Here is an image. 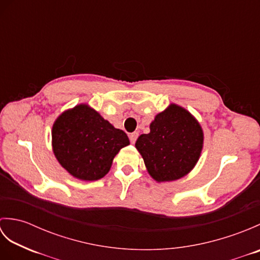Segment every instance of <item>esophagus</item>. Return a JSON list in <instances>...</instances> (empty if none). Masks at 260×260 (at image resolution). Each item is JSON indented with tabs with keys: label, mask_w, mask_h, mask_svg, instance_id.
Segmentation results:
<instances>
[{
	"label": "esophagus",
	"mask_w": 260,
	"mask_h": 260,
	"mask_svg": "<svg viewBox=\"0 0 260 260\" xmlns=\"http://www.w3.org/2000/svg\"><path fill=\"white\" fill-rule=\"evenodd\" d=\"M137 137H139V133H137V132H134V133L129 134V141H131L132 144H134V143L136 142Z\"/></svg>",
	"instance_id": "obj_1"
}]
</instances>
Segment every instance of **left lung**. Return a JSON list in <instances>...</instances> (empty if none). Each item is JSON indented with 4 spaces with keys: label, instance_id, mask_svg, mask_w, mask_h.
I'll return each instance as SVG.
<instances>
[{
    "label": "left lung",
    "instance_id": "8db88e82",
    "mask_svg": "<svg viewBox=\"0 0 260 260\" xmlns=\"http://www.w3.org/2000/svg\"><path fill=\"white\" fill-rule=\"evenodd\" d=\"M148 134H142L135 146L148 173L158 182L174 181L187 174L202 150L200 124L184 108L172 104L156 115Z\"/></svg>",
    "mask_w": 260,
    "mask_h": 260
}]
</instances>
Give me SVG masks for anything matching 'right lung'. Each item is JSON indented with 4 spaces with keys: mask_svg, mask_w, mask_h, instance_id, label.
<instances>
[{
    "mask_svg": "<svg viewBox=\"0 0 260 260\" xmlns=\"http://www.w3.org/2000/svg\"><path fill=\"white\" fill-rule=\"evenodd\" d=\"M128 144L125 132L115 128L87 105L64 112L52 127L54 155L62 168L80 180L102 179L116 154Z\"/></svg>",
    "mask_w": 260,
    "mask_h": 260,
    "instance_id": "add662e5",
    "label": "right lung"
}]
</instances>
